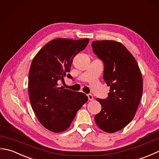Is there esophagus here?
<instances>
[{"instance_id":"obj_1","label":"esophagus","mask_w":159,"mask_h":159,"mask_svg":"<svg viewBox=\"0 0 159 159\" xmlns=\"http://www.w3.org/2000/svg\"><path fill=\"white\" fill-rule=\"evenodd\" d=\"M87 97H88V99L90 101H92V100H93V96L92 95V94H88V95H87Z\"/></svg>"}]
</instances>
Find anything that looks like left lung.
<instances>
[{
  "instance_id": "1",
  "label": "left lung",
  "mask_w": 159,
  "mask_h": 159,
  "mask_svg": "<svg viewBox=\"0 0 159 159\" xmlns=\"http://www.w3.org/2000/svg\"><path fill=\"white\" fill-rule=\"evenodd\" d=\"M93 51L104 63L103 79L110 92L97 98L102 107L94 117L101 130L115 133L133 120L143 93L142 74L133 55L122 43L113 40L93 41Z\"/></svg>"
}]
</instances>
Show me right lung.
<instances>
[{"label": "right lung", "mask_w": 159, "mask_h": 159, "mask_svg": "<svg viewBox=\"0 0 159 159\" xmlns=\"http://www.w3.org/2000/svg\"><path fill=\"white\" fill-rule=\"evenodd\" d=\"M89 39L58 38L43 47L33 58L29 72V94L39 122L54 133L69 128L88 98L84 93L64 89L59 83L71 78L72 60L86 48Z\"/></svg>", "instance_id": "right-lung-1"}]
</instances>
